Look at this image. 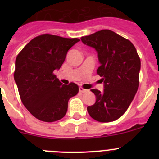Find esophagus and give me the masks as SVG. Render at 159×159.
<instances>
[{
    "label": "esophagus",
    "instance_id": "obj_1",
    "mask_svg": "<svg viewBox=\"0 0 159 159\" xmlns=\"http://www.w3.org/2000/svg\"><path fill=\"white\" fill-rule=\"evenodd\" d=\"M87 91H88L87 89H83L82 87H80L79 88V92L80 93H85V92H87Z\"/></svg>",
    "mask_w": 159,
    "mask_h": 159
}]
</instances>
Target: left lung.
<instances>
[{"mask_svg":"<svg viewBox=\"0 0 159 159\" xmlns=\"http://www.w3.org/2000/svg\"><path fill=\"white\" fill-rule=\"evenodd\" d=\"M81 40L97 51L100 63L97 74L105 88L102 92L91 90L96 102L88 106V112L100 122L115 121L127 111L139 89L141 61L137 51L129 40L107 29Z\"/></svg>","mask_w":159,"mask_h":159,"instance_id":"obj_1","label":"left lung"}]
</instances>
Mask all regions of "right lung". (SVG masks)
Wrapping results in <instances>:
<instances>
[{
	"instance_id": "1",
	"label": "right lung",
	"mask_w": 159,
	"mask_h": 159,
	"mask_svg": "<svg viewBox=\"0 0 159 159\" xmlns=\"http://www.w3.org/2000/svg\"><path fill=\"white\" fill-rule=\"evenodd\" d=\"M79 41L45 34L33 38L17 56L14 78L20 99L40 121L61 119L68 100L79 91L76 84H63L54 74L60 69L68 50Z\"/></svg>"
}]
</instances>
